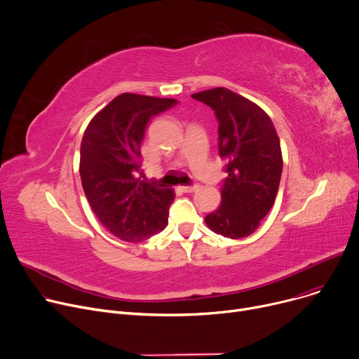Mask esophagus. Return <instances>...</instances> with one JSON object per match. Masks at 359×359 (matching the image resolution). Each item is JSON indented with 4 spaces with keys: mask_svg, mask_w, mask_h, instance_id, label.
Segmentation results:
<instances>
[{
    "mask_svg": "<svg viewBox=\"0 0 359 359\" xmlns=\"http://www.w3.org/2000/svg\"><path fill=\"white\" fill-rule=\"evenodd\" d=\"M198 189V186L196 184H189V186H182V190L183 192H186V194H192V192H195V190Z\"/></svg>",
    "mask_w": 359,
    "mask_h": 359,
    "instance_id": "obj_1",
    "label": "esophagus"
}]
</instances>
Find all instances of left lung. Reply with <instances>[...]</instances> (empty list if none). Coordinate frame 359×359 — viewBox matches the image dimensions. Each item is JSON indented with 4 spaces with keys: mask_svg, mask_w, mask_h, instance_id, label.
I'll return each mask as SVG.
<instances>
[{
    "mask_svg": "<svg viewBox=\"0 0 359 359\" xmlns=\"http://www.w3.org/2000/svg\"><path fill=\"white\" fill-rule=\"evenodd\" d=\"M218 119L219 156L228 173L221 206L205 217L206 225L238 240L251 235L271 209L278 190L283 157L271 118L257 104L226 88L194 93Z\"/></svg>",
    "mask_w": 359,
    "mask_h": 359,
    "instance_id": "1",
    "label": "left lung"
}]
</instances>
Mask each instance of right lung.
Here are the masks:
<instances>
[{
	"mask_svg": "<svg viewBox=\"0 0 359 359\" xmlns=\"http://www.w3.org/2000/svg\"><path fill=\"white\" fill-rule=\"evenodd\" d=\"M176 100L121 93L95 115L81 144L79 173L100 222L119 240L141 243L169 222L175 190L142 180L141 141L150 118Z\"/></svg>",
	"mask_w": 359,
	"mask_h": 359,
	"instance_id": "1",
	"label": "right lung"
}]
</instances>
